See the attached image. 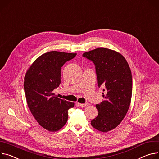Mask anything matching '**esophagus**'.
<instances>
[{"label": "esophagus", "mask_w": 159, "mask_h": 159, "mask_svg": "<svg viewBox=\"0 0 159 159\" xmlns=\"http://www.w3.org/2000/svg\"><path fill=\"white\" fill-rule=\"evenodd\" d=\"M78 104H79V106H81V107H85V106H89V104L88 102L84 103V104H79V103H78Z\"/></svg>", "instance_id": "1"}]
</instances>
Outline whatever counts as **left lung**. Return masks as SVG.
<instances>
[{
    "instance_id": "obj_1",
    "label": "left lung",
    "mask_w": 159,
    "mask_h": 159,
    "mask_svg": "<svg viewBox=\"0 0 159 159\" xmlns=\"http://www.w3.org/2000/svg\"><path fill=\"white\" fill-rule=\"evenodd\" d=\"M83 57L94 64L97 84L104 88L105 99L96 104L98 115L91 121V125L106 132L116 128L128 111L132 92L131 71L123 56L105 48L84 53Z\"/></svg>"
}]
</instances>
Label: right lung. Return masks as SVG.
Masks as SVG:
<instances>
[{
	"mask_svg": "<svg viewBox=\"0 0 159 159\" xmlns=\"http://www.w3.org/2000/svg\"><path fill=\"white\" fill-rule=\"evenodd\" d=\"M76 55L56 51L44 53L25 75L24 90L29 108L38 124L50 132L60 130L66 124L68 110L75 106L58 98L53 91L60 84L62 67Z\"/></svg>",
	"mask_w": 159,
	"mask_h": 159,
	"instance_id": "add662e5",
	"label": "right lung"
}]
</instances>
